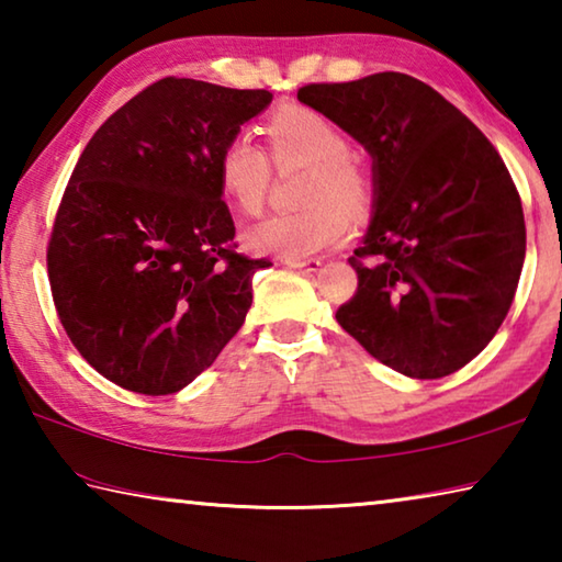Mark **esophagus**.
Here are the masks:
<instances>
[{
  "mask_svg": "<svg viewBox=\"0 0 562 562\" xmlns=\"http://www.w3.org/2000/svg\"><path fill=\"white\" fill-rule=\"evenodd\" d=\"M288 268L294 270H307V272H317L322 268V260L319 258H307V260H284Z\"/></svg>",
  "mask_w": 562,
  "mask_h": 562,
  "instance_id": "obj_1",
  "label": "esophagus"
}]
</instances>
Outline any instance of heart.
I'll return each instance as SVG.
<instances>
[{
    "label": "heart",
    "mask_w": 562,
    "mask_h": 562,
    "mask_svg": "<svg viewBox=\"0 0 562 562\" xmlns=\"http://www.w3.org/2000/svg\"><path fill=\"white\" fill-rule=\"evenodd\" d=\"M270 156L278 168L307 166L302 178V211L278 213L247 227L245 243L250 250L300 260L339 243L349 227L347 211H359L369 198L364 168L349 156V140L319 111L307 106H284L274 111L268 126ZM217 186L237 211L255 215L268 198L272 168L268 154L255 144L250 133H235L217 156ZM342 204L339 206L338 203Z\"/></svg>",
    "instance_id": "heart-1"
}]
</instances>
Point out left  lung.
I'll return each mask as SVG.
<instances>
[{
  "label": "left lung",
  "instance_id": "1",
  "mask_svg": "<svg viewBox=\"0 0 562 562\" xmlns=\"http://www.w3.org/2000/svg\"><path fill=\"white\" fill-rule=\"evenodd\" d=\"M297 99L372 156L374 215L349 258L359 284L337 322L398 374H453L503 325L526 260L506 164L453 103L408 74L310 83Z\"/></svg>",
  "mask_w": 562,
  "mask_h": 562
}]
</instances>
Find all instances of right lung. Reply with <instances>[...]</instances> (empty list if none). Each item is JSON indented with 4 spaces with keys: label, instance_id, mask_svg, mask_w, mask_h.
Listing matches in <instances>:
<instances>
[{
    "label": "right lung",
    "instance_id": "right-lung-1",
    "mask_svg": "<svg viewBox=\"0 0 562 562\" xmlns=\"http://www.w3.org/2000/svg\"><path fill=\"white\" fill-rule=\"evenodd\" d=\"M270 101L265 89L168 76L83 148L46 265L66 335L109 382L180 392L243 327L252 274L270 262L235 252L215 166Z\"/></svg>",
    "mask_w": 562,
    "mask_h": 562
}]
</instances>
